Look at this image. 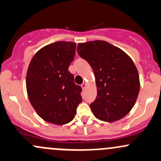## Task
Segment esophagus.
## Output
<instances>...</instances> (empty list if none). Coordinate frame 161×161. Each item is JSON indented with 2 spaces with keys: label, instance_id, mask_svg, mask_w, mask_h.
<instances>
[{
  "label": "esophagus",
  "instance_id": "esophagus-1",
  "mask_svg": "<svg viewBox=\"0 0 161 161\" xmlns=\"http://www.w3.org/2000/svg\"><path fill=\"white\" fill-rule=\"evenodd\" d=\"M81 87H82V89H85V88L86 87V82H83V83H82V85H81Z\"/></svg>",
  "mask_w": 161,
  "mask_h": 161
}]
</instances>
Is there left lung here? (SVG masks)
Here are the masks:
<instances>
[{
    "label": "left lung",
    "mask_w": 161,
    "mask_h": 161,
    "mask_svg": "<svg viewBox=\"0 0 161 161\" xmlns=\"http://www.w3.org/2000/svg\"><path fill=\"white\" fill-rule=\"evenodd\" d=\"M78 54L93 70L97 96L90 108L97 119L117 121L129 113L140 91L138 71L123 50L105 41L79 43Z\"/></svg>",
    "instance_id": "1"
}]
</instances>
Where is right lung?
<instances>
[{
	"instance_id": "obj_1",
	"label": "right lung",
	"mask_w": 161,
	"mask_h": 161,
	"mask_svg": "<svg viewBox=\"0 0 161 161\" xmlns=\"http://www.w3.org/2000/svg\"><path fill=\"white\" fill-rule=\"evenodd\" d=\"M76 44L56 42L35 53L28 66L26 88L31 106L44 120L63 125L74 119L82 88L69 71Z\"/></svg>"
}]
</instances>
